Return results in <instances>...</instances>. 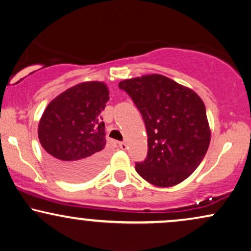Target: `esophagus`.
<instances>
[{
    "mask_svg": "<svg viewBox=\"0 0 251 251\" xmlns=\"http://www.w3.org/2000/svg\"><path fill=\"white\" fill-rule=\"evenodd\" d=\"M119 147L121 150H126V144L125 143V142H121V143H119Z\"/></svg>",
    "mask_w": 251,
    "mask_h": 251,
    "instance_id": "34e87169",
    "label": "esophagus"
}]
</instances>
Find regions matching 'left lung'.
I'll use <instances>...</instances> for the list:
<instances>
[{"instance_id": "obj_1", "label": "left lung", "mask_w": 251, "mask_h": 251, "mask_svg": "<svg viewBox=\"0 0 251 251\" xmlns=\"http://www.w3.org/2000/svg\"><path fill=\"white\" fill-rule=\"evenodd\" d=\"M142 113L149 152L136 171L150 184L170 187L197 169L210 144V128L202 99L190 88L160 74L121 81Z\"/></svg>"}]
</instances>
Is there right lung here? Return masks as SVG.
<instances>
[{
    "instance_id": "obj_1",
    "label": "right lung",
    "mask_w": 251,
    "mask_h": 251,
    "mask_svg": "<svg viewBox=\"0 0 251 251\" xmlns=\"http://www.w3.org/2000/svg\"><path fill=\"white\" fill-rule=\"evenodd\" d=\"M108 95L104 82H83L57 96L43 112L40 143L48 163L64 179H90L104 167L106 133L100 113Z\"/></svg>"
}]
</instances>
